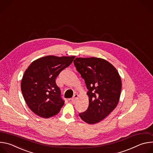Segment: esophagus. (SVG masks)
<instances>
[{
    "instance_id": "obj_1",
    "label": "esophagus",
    "mask_w": 153,
    "mask_h": 153,
    "mask_svg": "<svg viewBox=\"0 0 153 153\" xmlns=\"http://www.w3.org/2000/svg\"><path fill=\"white\" fill-rule=\"evenodd\" d=\"M77 98H78V95L77 94H74V96L73 97V98L71 99V102L74 103L76 101V100L77 99Z\"/></svg>"
}]
</instances>
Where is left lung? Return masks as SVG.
<instances>
[{
    "instance_id": "8db88e82",
    "label": "left lung",
    "mask_w": 153,
    "mask_h": 153,
    "mask_svg": "<svg viewBox=\"0 0 153 153\" xmlns=\"http://www.w3.org/2000/svg\"><path fill=\"white\" fill-rule=\"evenodd\" d=\"M74 64L88 90V108L79 116L87 123L95 124L117 106L122 88L120 77L111 63L101 58L77 57Z\"/></svg>"
}]
</instances>
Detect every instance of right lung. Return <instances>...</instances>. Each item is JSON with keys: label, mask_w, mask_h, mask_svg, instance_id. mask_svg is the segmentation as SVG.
Masks as SVG:
<instances>
[{"label": "right lung", "mask_w": 153, "mask_h": 153, "mask_svg": "<svg viewBox=\"0 0 153 153\" xmlns=\"http://www.w3.org/2000/svg\"><path fill=\"white\" fill-rule=\"evenodd\" d=\"M74 58L47 56L33 61L25 70L21 82L22 93L30 110L37 116L49 118L60 111L65 102L56 79Z\"/></svg>", "instance_id": "obj_1"}]
</instances>
